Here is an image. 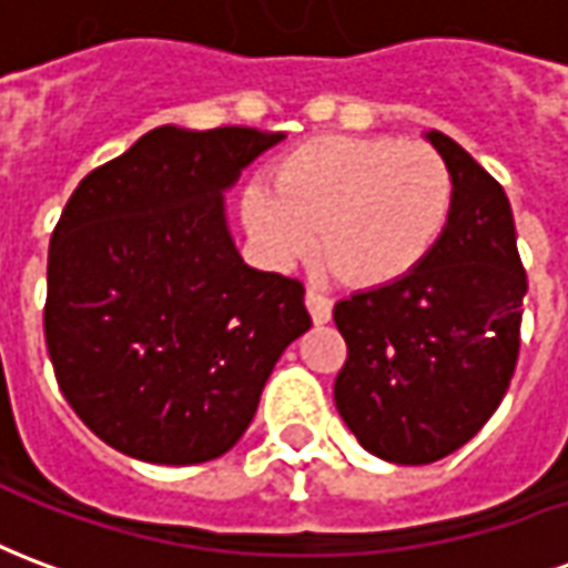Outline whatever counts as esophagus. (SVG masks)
Listing matches in <instances>:
<instances>
[{
	"label": "esophagus",
	"instance_id": "1",
	"mask_svg": "<svg viewBox=\"0 0 568 568\" xmlns=\"http://www.w3.org/2000/svg\"><path fill=\"white\" fill-rule=\"evenodd\" d=\"M304 301H307L310 316H313V322H316V325H322V322L332 320V310H334L332 297L322 295V292H316V288H307V295H304Z\"/></svg>",
	"mask_w": 568,
	"mask_h": 568
}]
</instances>
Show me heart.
Here are the masks:
<instances>
[{"label":"heart","instance_id":"1","mask_svg":"<svg viewBox=\"0 0 568 568\" xmlns=\"http://www.w3.org/2000/svg\"><path fill=\"white\" fill-rule=\"evenodd\" d=\"M456 197L450 163L426 142L316 136L273 163V185L252 182L240 215L271 264L313 246L344 283L377 288L414 273L447 231Z\"/></svg>","mask_w":568,"mask_h":568}]
</instances>
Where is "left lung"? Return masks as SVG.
<instances>
[{"label":"left lung","instance_id":"left-lung-1","mask_svg":"<svg viewBox=\"0 0 568 568\" xmlns=\"http://www.w3.org/2000/svg\"><path fill=\"white\" fill-rule=\"evenodd\" d=\"M456 197L417 271L334 307L346 362L334 405L386 463L428 465L475 438L508 389L520 349L526 271L511 203L480 163L438 130Z\"/></svg>","mask_w":568,"mask_h":568}]
</instances>
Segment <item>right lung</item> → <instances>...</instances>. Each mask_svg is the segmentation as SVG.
<instances>
[{"instance_id":"obj_1","label":"right lung","mask_w":568,"mask_h":568,"mask_svg":"<svg viewBox=\"0 0 568 568\" xmlns=\"http://www.w3.org/2000/svg\"><path fill=\"white\" fill-rule=\"evenodd\" d=\"M283 133L154 128L72 191L48 246L44 341L60 393L142 463L215 459L310 328L304 283L248 267L222 191Z\"/></svg>"}]
</instances>
